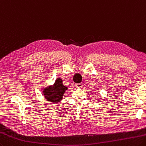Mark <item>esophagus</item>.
I'll list each match as a JSON object with an SVG mask.
<instances>
[{
  "label": "esophagus",
  "instance_id": "esophagus-1",
  "mask_svg": "<svg viewBox=\"0 0 146 146\" xmlns=\"http://www.w3.org/2000/svg\"><path fill=\"white\" fill-rule=\"evenodd\" d=\"M83 87V84H76L75 85V87L77 88H81Z\"/></svg>",
  "mask_w": 146,
  "mask_h": 146
}]
</instances>
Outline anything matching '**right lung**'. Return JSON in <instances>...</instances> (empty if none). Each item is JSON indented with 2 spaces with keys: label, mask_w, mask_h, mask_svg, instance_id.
Returning <instances> with one entry per match:
<instances>
[{
  "label": "right lung",
  "mask_w": 146,
  "mask_h": 146,
  "mask_svg": "<svg viewBox=\"0 0 146 146\" xmlns=\"http://www.w3.org/2000/svg\"><path fill=\"white\" fill-rule=\"evenodd\" d=\"M68 87L62 84V79L56 78L54 84L43 88V94L45 99L50 102H58L62 101Z\"/></svg>",
  "instance_id": "1"
}]
</instances>
